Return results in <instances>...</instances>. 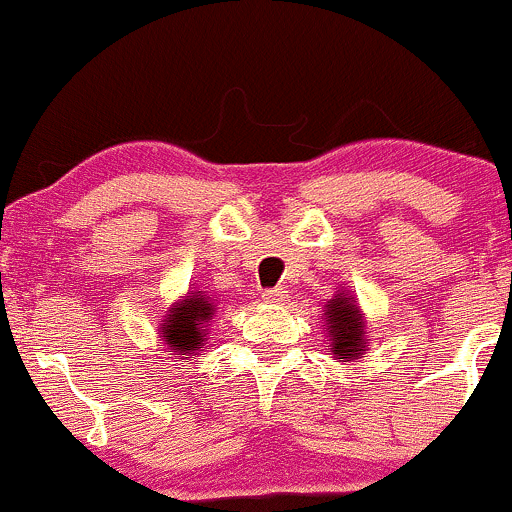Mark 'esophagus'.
Returning a JSON list of instances; mask_svg holds the SVG:
<instances>
[{
	"mask_svg": "<svg viewBox=\"0 0 512 512\" xmlns=\"http://www.w3.org/2000/svg\"><path fill=\"white\" fill-rule=\"evenodd\" d=\"M262 300L269 305H281L286 300V291L283 288H267V291H262Z\"/></svg>",
	"mask_w": 512,
	"mask_h": 512,
	"instance_id": "obj_1",
	"label": "esophagus"
}]
</instances>
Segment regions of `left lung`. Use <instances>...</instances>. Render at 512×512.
<instances>
[{
    "mask_svg": "<svg viewBox=\"0 0 512 512\" xmlns=\"http://www.w3.org/2000/svg\"><path fill=\"white\" fill-rule=\"evenodd\" d=\"M326 315V331H329L331 355L338 362L357 360L367 348L365 338V322L360 317V307L346 293L334 295L324 310Z\"/></svg>",
    "mask_w": 512,
    "mask_h": 512,
    "instance_id": "1",
    "label": "left lung"
}]
</instances>
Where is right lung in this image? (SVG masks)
<instances>
[{
  "mask_svg": "<svg viewBox=\"0 0 512 512\" xmlns=\"http://www.w3.org/2000/svg\"><path fill=\"white\" fill-rule=\"evenodd\" d=\"M214 315V303L202 291H190L181 303L171 305L162 331L171 355H193L205 341V324Z\"/></svg>",
  "mask_w": 512,
  "mask_h": 512,
  "instance_id": "add662e5",
  "label": "right lung"
}]
</instances>
